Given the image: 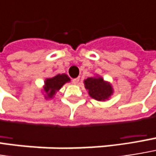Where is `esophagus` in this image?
I'll list each match as a JSON object with an SVG mask.
<instances>
[{"mask_svg": "<svg viewBox=\"0 0 156 156\" xmlns=\"http://www.w3.org/2000/svg\"><path fill=\"white\" fill-rule=\"evenodd\" d=\"M72 82H73V84H75V85H77L78 82H79V78H73L72 79Z\"/></svg>", "mask_w": 156, "mask_h": 156, "instance_id": "obj_1", "label": "esophagus"}]
</instances>
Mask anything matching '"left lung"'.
<instances>
[{
  "label": "left lung",
  "instance_id": "1",
  "mask_svg": "<svg viewBox=\"0 0 156 156\" xmlns=\"http://www.w3.org/2000/svg\"><path fill=\"white\" fill-rule=\"evenodd\" d=\"M85 87L89 95L97 101H105L113 94L112 85L101 77H93L85 79Z\"/></svg>",
  "mask_w": 156,
  "mask_h": 156
}]
</instances>
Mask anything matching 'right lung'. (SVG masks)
<instances>
[{"mask_svg":"<svg viewBox=\"0 0 156 156\" xmlns=\"http://www.w3.org/2000/svg\"><path fill=\"white\" fill-rule=\"evenodd\" d=\"M70 78L66 74H58L51 78H46L44 86L45 98H52L53 95L59 91L65 83L69 82Z\"/></svg>","mask_w":156,"mask_h":156,"instance_id":"add662e5","label":"right lung"}]
</instances>
